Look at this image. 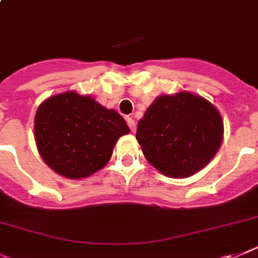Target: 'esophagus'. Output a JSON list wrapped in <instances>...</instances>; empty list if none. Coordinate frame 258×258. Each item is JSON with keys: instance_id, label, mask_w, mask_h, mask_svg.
<instances>
[{"instance_id": "34e87169", "label": "esophagus", "mask_w": 258, "mask_h": 258, "mask_svg": "<svg viewBox=\"0 0 258 258\" xmlns=\"http://www.w3.org/2000/svg\"><path fill=\"white\" fill-rule=\"evenodd\" d=\"M126 122H127V126H129V129H131V132H136V122H134V120L132 118V117H126Z\"/></svg>"}]
</instances>
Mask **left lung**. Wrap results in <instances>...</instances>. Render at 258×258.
I'll return each mask as SVG.
<instances>
[{"mask_svg":"<svg viewBox=\"0 0 258 258\" xmlns=\"http://www.w3.org/2000/svg\"><path fill=\"white\" fill-rule=\"evenodd\" d=\"M136 138L145 158L172 178H186L210 162L223 140L218 109L188 92L161 96L140 120Z\"/></svg>","mask_w":258,"mask_h":258,"instance_id":"8db88e82","label":"left lung"}]
</instances>
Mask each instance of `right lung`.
Returning <instances> with one entry per match:
<instances>
[{
	"mask_svg": "<svg viewBox=\"0 0 258 258\" xmlns=\"http://www.w3.org/2000/svg\"><path fill=\"white\" fill-rule=\"evenodd\" d=\"M34 129L44 162L70 179L86 178L104 167L117 140L129 133L116 110L75 92L52 96L40 104Z\"/></svg>",
	"mask_w": 258,
	"mask_h": 258,
	"instance_id": "1",
	"label": "right lung"
}]
</instances>
